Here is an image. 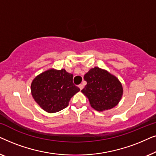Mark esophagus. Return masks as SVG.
<instances>
[{
  "label": "esophagus",
  "mask_w": 156,
  "mask_h": 156,
  "mask_svg": "<svg viewBox=\"0 0 156 156\" xmlns=\"http://www.w3.org/2000/svg\"><path fill=\"white\" fill-rule=\"evenodd\" d=\"M79 87H80V89H81V90H82V89L84 88V85H83L82 84H80V85H79Z\"/></svg>",
  "instance_id": "34e87169"
}]
</instances>
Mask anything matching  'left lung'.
Segmentation results:
<instances>
[{
	"instance_id": "obj_1",
	"label": "left lung",
	"mask_w": 156,
	"mask_h": 156,
	"mask_svg": "<svg viewBox=\"0 0 156 156\" xmlns=\"http://www.w3.org/2000/svg\"><path fill=\"white\" fill-rule=\"evenodd\" d=\"M84 79L87 84L82 92L88 97L91 107L102 112L118 104L123 89L116 76L105 70L94 67L85 74Z\"/></svg>"
}]
</instances>
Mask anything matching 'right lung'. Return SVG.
<instances>
[{"label": "right lung", "instance_id": "add662e5", "mask_svg": "<svg viewBox=\"0 0 156 156\" xmlns=\"http://www.w3.org/2000/svg\"><path fill=\"white\" fill-rule=\"evenodd\" d=\"M80 89L73 83V74L65 69H50L34 79L32 95L42 109L55 113L64 109Z\"/></svg>", "mask_w": 156, "mask_h": 156}]
</instances>
